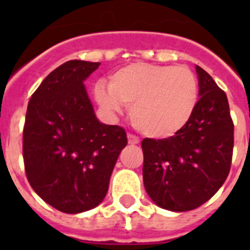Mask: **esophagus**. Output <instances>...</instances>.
<instances>
[{"instance_id": "1", "label": "esophagus", "mask_w": 250, "mask_h": 250, "mask_svg": "<svg viewBox=\"0 0 250 250\" xmlns=\"http://www.w3.org/2000/svg\"><path fill=\"white\" fill-rule=\"evenodd\" d=\"M127 139H128V144H131V145L140 144V140H139V137L135 136V135H131V133H128Z\"/></svg>"}]
</instances>
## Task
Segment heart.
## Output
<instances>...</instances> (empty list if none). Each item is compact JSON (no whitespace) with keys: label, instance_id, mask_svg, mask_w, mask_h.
<instances>
[{"label":"heart","instance_id":"1","mask_svg":"<svg viewBox=\"0 0 250 250\" xmlns=\"http://www.w3.org/2000/svg\"><path fill=\"white\" fill-rule=\"evenodd\" d=\"M94 97L107 114L129 106L132 125L146 136L167 139L182 131L197 107L198 82L186 66L132 63L113 72Z\"/></svg>","mask_w":250,"mask_h":250}]
</instances>
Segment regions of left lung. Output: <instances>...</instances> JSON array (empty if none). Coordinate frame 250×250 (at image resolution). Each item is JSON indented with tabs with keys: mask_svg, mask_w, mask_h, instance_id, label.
Wrapping results in <instances>:
<instances>
[{
	"mask_svg": "<svg viewBox=\"0 0 250 250\" xmlns=\"http://www.w3.org/2000/svg\"><path fill=\"white\" fill-rule=\"evenodd\" d=\"M197 107L188 125L167 139H144L143 179L153 202L170 211L193 210L217 193L229 176L233 123L227 96L196 66Z\"/></svg>",
	"mask_w": 250,
	"mask_h": 250,
	"instance_id": "8db88e82",
	"label": "left lung"
}]
</instances>
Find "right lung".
Returning a JSON list of instances; mask_svg holds the SVG:
<instances>
[{
    "label": "right lung",
    "mask_w": 250,
    "mask_h": 250,
    "mask_svg": "<svg viewBox=\"0 0 250 250\" xmlns=\"http://www.w3.org/2000/svg\"><path fill=\"white\" fill-rule=\"evenodd\" d=\"M100 62L68 61L49 74L28 102L23 129L25 175L33 190L62 213L105 198L125 131L98 121L84 82Z\"/></svg>",
    "instance_id": "right-lung-1"
}]
</instances>
